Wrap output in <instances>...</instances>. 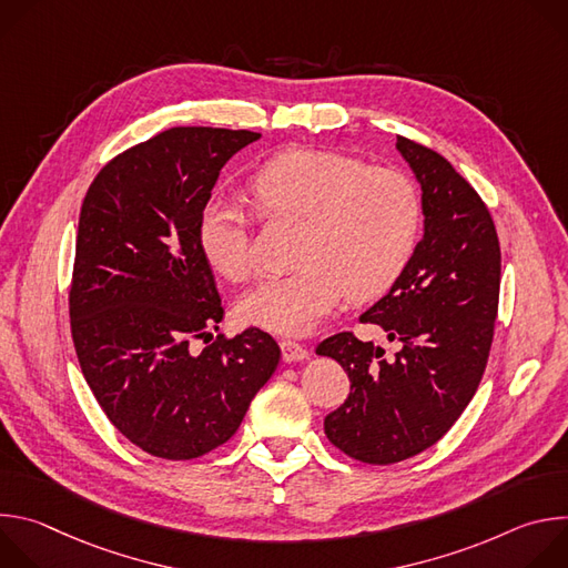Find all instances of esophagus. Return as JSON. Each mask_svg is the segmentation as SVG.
I'll list each match as a JSON object with an SVG mask.
<instances>
[{
  "instance_id": "obj_1",
  "label": "esophagus",
  "mask_w": 568,
  "mask_h": 568,
  "mask_svg": "<svg viewBox=\"0 0 568 568\" xmlns=\"http://www.w3.org/2000/svg\"><path fill=\"white\" fill-rule=\"evenodd\" d=\"M281 351H283V359L285 362H303L307 359V348L298 342H292V339H283L281 342Z\"/></svg>"
}]
</instances>
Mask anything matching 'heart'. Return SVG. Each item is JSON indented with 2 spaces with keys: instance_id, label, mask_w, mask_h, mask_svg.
<instances>
[{
  "instance_id": "obj_1",
  "label": "heart",
  "mask_w": 568,
  "mask_h": 568,
  "mask_svg": "<svg viewBox=\"0 0 568 568\" xmlns=\"http://www.w3.org/2000/svg\"><path fill=\"white\" fill-rule=\"evenodd\" d=\"M265 220H301L294 263L287 274L267 276L237 301L252 326L278 335L314 331L342 301L384 292L409 265L423 220L414 180L390 166L331 150H285L250 182ZM209 265L229 281L256 270V240L247 211L213 197L197 224Z\"/></svg>"
}]
</instances>
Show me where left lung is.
<instances>
[{
	"label": "left lung",
	"mask_w": 568,
	"mask_h": 568,
	"mask_svg": "<svg viewBox=\"0 0 568 568\" xmlns=\"http://www.w3.org/2000/svg\"><path fill=\"white\" fill-rule=\"evenodd\" d=\"M395 145L423 186L425 235L359 321L382 326L402 348L386 359L348 331L316 346L351 379L323 429L368 465L412 458L452 429L480 384L499 312L501 247L488 204L436 150L399 134Z\"/></svg>",
	"instance_id": "1"
}]
</instances>
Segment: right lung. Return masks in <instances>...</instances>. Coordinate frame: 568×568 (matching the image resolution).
I'll return each instance as SVG.
<instances>
[{"instance_id": "obj_1", "label": "right lung", "mask_w": 568, "mask_h": 568, "mask_svg": "<svg viewBox=\"0 0 568 568\" xmlns=\"http://www.w3.org/2000/svg\"><path fill=\"white\" fill-rule=\"evenodd\" d=\"M256 139L164 130L110 159L80 209L69 285L78 364L108 420L156 458L191 460L224 445L281 359L254 326L213 339L224 307L197 242L222 166Z\"/></svg>"}]
</instances>
